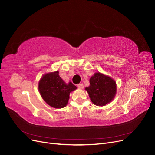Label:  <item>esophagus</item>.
<instances>
[{
	"label": "esophagus",
	"mask_w": 155,
	"mask_h": 155,
	"mask_svg": "<svg viewBox=\"0 0 155 155\" xmlns=\"http://www.w3.org/2000/svg\"><path fill=\"white\" fill-rule=\"evenodd\" d=\"M77 87H78V89H84V85L82 84H78Z\"/></svg>",
	"instance_id": "obj_1"
}]
</instances>
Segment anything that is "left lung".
Returning a JSON list of instances; mask_svg holds the SVG:
<instances>
[{
	"label": "left lung",
	"mask_w": 155,
	"mask_h": 155,
	"mask_svg": "<svg viewBox=\"0 0 155 155\" xmlns=\"http://www.w3.org/2000/svg\"><path fill=\"white\" fill-rule=\"evenodd\" d=\"M90 85L85 87L94 104L103 106L111 103L117 94L116 82L110 77L96 72L90 80Z\"/></svg>",
	"instance_id": "8db88e82"
}]
</instances>
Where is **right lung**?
<instances>
[{"instance_id": "obj_1", "label": "right lung", "mask_w": 155, "mask_h": 155, "mask_svg": "<svg viewBox=\"0 0 155 155\" xmlns=\"http://www.w3.org/2000/svg\"><path fill=\"white\" fill-rule=\"evenodd\" d=\"M38 88L40 96L47 104L59 109L67 105L70 94L77 87L71 82L66 83L56 71L43 75L38 82Z\"/></svg>"}]
</instances>
